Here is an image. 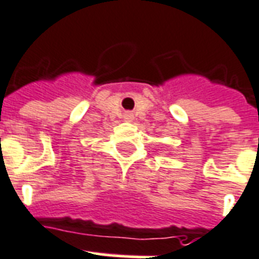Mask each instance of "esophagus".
<instances>
[{
	"instance_id": "esophagus-1",
	"label": "esophagus",
	"mask_w": 259,
	"mask_h": 259,
	"mask_svg": "<svg viewBox=\"0 0 259 259\" xmlns=\"http://www.w3.org/2000/svg\"><path fill=\"white\" fill-rule=\"evenodd\" d=\"M125 119L127 121V122H132L134 119V115L133 113H130V111H127V113H125Z\"/></svg>"
}]
</instances>
